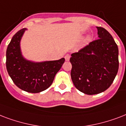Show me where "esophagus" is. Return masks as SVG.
Masks as SVG:
<instances>
[{"label":"esophagus","instance_id":"1","mask_svg":"<svg viewBox=\"0 0 126 126\" xmlns=\"http://www.w3.org/2000/svg\"><path fill=\"white\" fill-rule=\"evenodd\" d=\"M70 55L69 54H67L65 56V59H66V61H68V60H70Z\"/></svg>","mask_w":126,"mask_h":126}]
</instances>
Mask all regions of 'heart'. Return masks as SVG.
<instances>
[{"mask_svg":"<svg viewBox=\"0 0 126 126\" xmlns=\"http://www.w3.org/2000/svg\"><path fill=\"white\" fill-rule=\"evenodd\" d=\"M91 40V37H88L87 38V39H86V41H89Z\"/></svg>","mask_w":126,"mask_h":126,"instance_id":"heart-1","label":"heart"}]
</instances>
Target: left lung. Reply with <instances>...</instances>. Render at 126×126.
Here are the masks:
<instances>
[{"mask_svg": "<svg viewBox=\"0 0 126 126\" xmlns=\"http://www.w3.org/2000/svg\"><path fill=\"white\" fill-rule=\"evenodd\" d=\"M98 39L71 54V78L75 87L87 94L105 91L110 86L119 67L118 48L109 32L96 27Z\"/></svg>", "mask_w": 126, "mask_h": 126, "instance_id": "8db88e82", "label": "left lung"}]
</instances>
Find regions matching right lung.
<instances>
[{
	"instance_id": "right-lung-1",
	"label": "right lung",
	"mask_w": 126,
	"mask_h": 126,
	"mask_svg": "<svg viewBox=\"0 0 126 126\" xmlns=\"http://www.w3.org/2000/svg\"><path fill=\"white\" fill-rule=\"evenodd\" d=\"M26 28L13 36L6 50V69L13 82L26 92L37 93L46 90L53 82L65 59L33 62L23 58L20 50V40Z\"/></svg>"
}]
</instances>
